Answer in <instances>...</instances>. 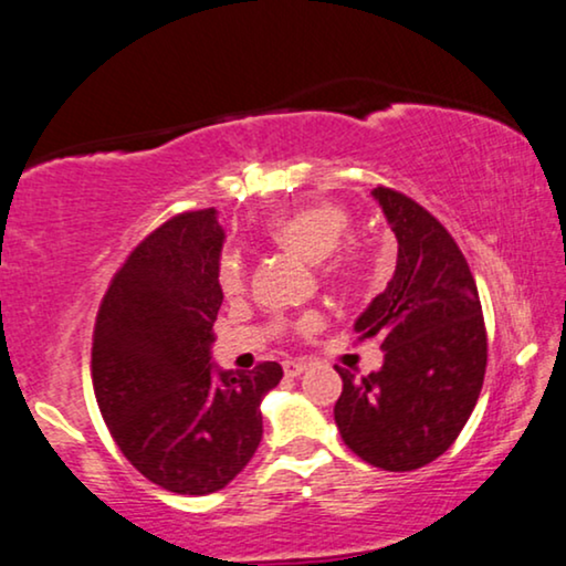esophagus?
Instances as JSON below:
<instances>
[{"label": "esophagus", "instance_id": "34e87169", "mask_svg": "<svg viewBox=\"0 0 566 566\" xmlns=\"http://www.w3.org/2000/svg\"><path fill=\"white\" fill-rule=\"evenodd\" d=\"M285 377H298V374L306 371V361H283Z\"/></svg>", "mask_w": 566, "mask_h": 566}]
</instances>
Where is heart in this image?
<instances>
[{"label":"heart","mask_w":566,"mask_h":566,"mask_svg":"<svg viewBox=\"0 0 566 566\" xmlns=\"http://www.w3.org/2000/svg\"><path fill=\"white\" fill-rule=\"evenodd\" d=\"M350 226L348 212L340 208V205H306V208L291 210L289 216L277 218L270 229V237H273L277 244L289 249V252L304 256L310 262L325 260L327 254H333L337 244H340L343 237H346ZM244 260L241 254L229 252L220 256L218 265V283L223 293L229 296H237V293L244 291ZM348 273L346 260H335L329 265L322 268V275L329 277V281H337ZM322 317L317 312H310L304 319H301V327H317Z\"/></svg>","instance_id":"b5f03b06"}]
</instances>
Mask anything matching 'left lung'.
I'll return each mask as SVG.
<instances>
[{"label": "left lung", "mask_w": 566, "mask_h": 566, "mask_svg": "<svg viewBox=\"0 0 566 566\" xmlns=\"http://www.w3.org/2000/svg\"><path fill=\"white\" fill-rule=\"evenodd\" d=\"M371 195L398 239V265L356 333L379 340L385 364L366 377L335 366V423L350 452L400 473L429 465L460 437L481 395L489 343L479 289L450 231L398 189Z\"/></svg>", "instance_id": "8db88e82"}]
</instances>
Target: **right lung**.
<instances>
[{"label":"right lung","instance_id":"obj_1","mask_svg":"<svg viewBox=\"0 0 566 566\" xmlns=\"http://www.w3.org/2000/svg\"><path fill=\"white\" fill-rule=\"evenodd\" d=\"M216 210L168 218L108 283L93 329V390L124 458L174 494L223 489L262 439L260 402L275 361L212 371V322L223 304Z\"/></svg>","mask_w":566,"mask_h":566}]
</instances>
